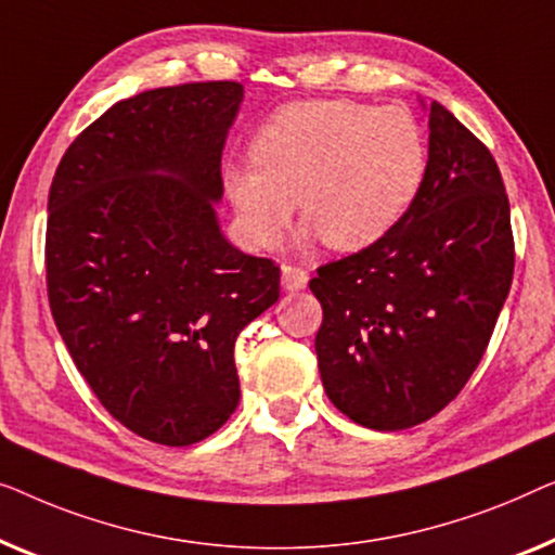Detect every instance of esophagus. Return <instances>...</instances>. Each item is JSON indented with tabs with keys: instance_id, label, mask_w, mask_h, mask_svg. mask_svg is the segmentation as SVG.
<instances>
[{
	"instance_id": "obj_1",
	"label": "esophagus",
	"mask_w": 555,
	"mask_h": 555,
	"mask_svg": "<svg viewBox=\"0 0 555 555\" xmlns=\"http://www.w3.org/2000/svg\"><path fill=\"white\" fill-rule=\"evenodd\" d=\"M309 284V274L299 267H281V286L286 292H301Z\"/></svg>"
}]
</instances>
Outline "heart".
Returning <instances> with one entry per match:
<instances>
[{
	"label": "heart",
	"instance_id": "b5f03b06",
	"mask_svg": "<svg viewBox=\"0 0 555 555\" xmlns=\"http://www.w3.org/2000/svg\"><path fill=\"white\" fill-rule=\"evenodd\" d=\"M254 166L229 163L223 189L241 231L256 248H274L296 201L309 225L337 254L364 251L415 206L427 176L423 125L404 105L301 100L279 107L251 138Z\"/></svg>",
	"mask_w": 555,
	"mask_h": 555
}]
</instances>
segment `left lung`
I'll list each match as a JSON object with an SVG mask.
<instances>
[{"mask_svg":"<svg viewBox=\"0 0 555 555\" xmlns=\"http://www.w3.org/2000/svg\"><path fill=\"white\" fill-rule=\"evenodd\" d=\"M427 111V176L377 244L319 267L317 359L334 408L404 430L455 400L480 364L513 281L511 206L493 155L440 103Z\"/></svg>","mask_w":555,"mask_h":555,"instance_id":"8db88e82","label":"left lung"}]
</instances>
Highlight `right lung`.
<instances>
[{"label": "right lung", "instance_id": "1", "mask_svg": "<svg viewBox=\"0 0 555 555\" xmlns=\"http://www.w3.org/2000/svg\"><path fill=\"white\" fill-rule=\"evenodd\" d=\"M238 82L120 100L62 155L47 201L54 324L103 408L183 448L236 410V337L279 299V267L223 236L221 155Z\"/></svg>", "mask_w": 555, "mask_h": 555}]
</instances>
